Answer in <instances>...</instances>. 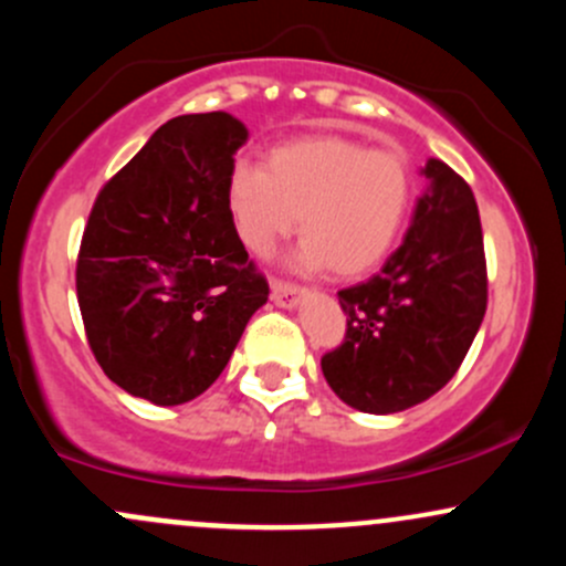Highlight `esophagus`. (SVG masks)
Segmentation results:
<instances>
[{"instance_id": "obj_1", "label": "esophagus", "mask_w": 566, "mask_h": 566, "mask_svg": "<svg viewBox=\"0 0 566 566\" xmlns=\"http://www.w3.org/2000/svg\"><path fill=\"white\" fill-rule=\"evenodd\" d=\"M303 295H306V290L297 287V284L279 282V279H273V282H271V297H273V303H276V306L295 308L297 303H301Z\"/></svg>"}]
</instances>
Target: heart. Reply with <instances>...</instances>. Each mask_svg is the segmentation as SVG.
<instances>
[{
    "label": "heart",
    "mask_w": 566,
    "mask_h": 566,
    "mask_svg": "<svg viewBox=\"0 0 566 566\" xmlns=\"http://www.w3.org/2000/svg\"><path fill=\"white\" fill-rule=\"evenodd\" d=\"M413 177L397 153L370 150L344 134H308L271 147L263 169L235 164L226 203L241 244L269 254L297 228L303 271L357 279L395 250L411 212Z\"/></svg>",
    "instance_id": "obj_1"
}]
</instances>
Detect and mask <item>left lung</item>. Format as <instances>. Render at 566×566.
<instances>
[{
  "label": "left lung",
  "mask_w": 566,
  "mask_h": 566,
  "mask_svg": "<svg viewBox=\"0 0 566 566\" xmlns=\"http://www.w3.org/2000/svg\"><path fill=\"white\" fill-rule=\"evenodd\" d=\"M427 190L384 269L340 290L346 338L322 374L346 406L397 413L446 387L486 314V258L473 190L443 160L421 169Z\"/></svg>",
  "instance_id": "left-lung-1"
}]
</instances>
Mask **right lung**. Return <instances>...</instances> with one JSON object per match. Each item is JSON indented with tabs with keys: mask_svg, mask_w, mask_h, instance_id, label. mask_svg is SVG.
I'll return each instance as SVG.
<instances>
[{
	"mask_svg": "<svg viewBox=\"0 0 566 566\" xmlns=\"http://www.w3.org/2000/svg\"><path fill=\"white\" fill-rule=\"evenodd\" d=\"M247 126L228 112L179 115L104 185L77 258V303L109 381L182 406L226 370L269 301L226 203Z\"/></svg>",
	"mask_w": 566,
	"mask_h": 566,
	"instance_id": "add662e5",
	"label": "right lung"
}]
</instances>
